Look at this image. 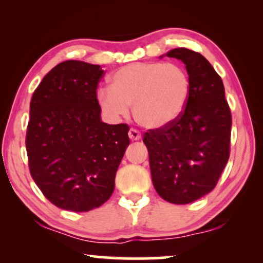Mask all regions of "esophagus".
Here are the masks:
<instances>
[{"instance_id": "obj_1", "label": "esophagus", "mask_w": 263, "mask_h": 263, "mask_svg": "<svg viewBox=\"0 0 263 263\" xmlns=\"http://www.w3.org/2000/svg\"><path fill=\"white\" fill-rule=\"evenodd\" d=\"M128 135H129V138H130V140H133V141H134V140H139L140 138H141V134H140V132L136 130V129H134V128L129 129Z\"/></svg>"}]
</instances>
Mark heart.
<instances>
[{"label": "heart", "instance_id": "obj_1", "mask_svg": "<svg viewBox=\"0 0 263 263\" xmlns=\"http://www.w3.org/2000/svg\"><path fill=\"white\" fill-rule=\"evenodd\" d=\"M192 93V80L177 63L136 62L110 77V88H100L97 99L112 117L127 116L129 106L139 124L160 129L184 112Z\"/></svg>", "mask_w": 263, "mask_h": 263}]
</instances>
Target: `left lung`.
<instances>
[{"label":"left lung","mask_w":263,"mask_h":263,"mask_svg":"<svg viewBox=\"0 0 263 263\" xmlns=\"http://www.w3.org/2000/svg\"><path fill=\"white\" fill-rule=\"evenodd\" d=\"M166 56L185 64L192 93L181 117L149 129L143 142L157 193L167 202L186 204L217 185L230 157L232 117L221 78L201 53L177 48Z\"/></svg>","instance_id":"1"}]
</instances>
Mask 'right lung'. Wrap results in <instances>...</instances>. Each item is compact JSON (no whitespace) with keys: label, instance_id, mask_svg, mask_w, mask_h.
Here are the masks:
<instances>
[{"label":"right lung","instance_id":"obj_1","mask_svg":"<svg viewBox=\"0 0 263 263\" xmlns=\"http://www.w3.org/2000/svg\"><path fill=\"white\" fill-rule=\"evenodd\" d=\"M98 64L64 61L32 96L26 133L28 167L43 195L61 210L88 212L112 195L129 145L128 124L100 120Z\"/></svg>","mask_w":263,"mask_h":263}]
</instances>
